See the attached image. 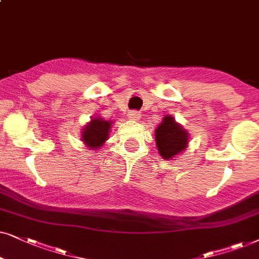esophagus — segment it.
I'll return each mask as SVG.
<instances>
[{"instance_id": "esophagus-1", "label": "esophagus", "mask_w": 259, "mask_h": 259, "mask_svg": "<svg viewBox=\"0 0 259 259\" xmlns=\"http://www.w3.org/2000/svg\"><path fill=\"white\" fill-rule=\"evenodd\" d=\"M127 118L132 119V120H140L141 115H140V112H137V111H130L129 115H127Z\"/></svg>"}]
</instances>
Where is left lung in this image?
<instances>
[{
    "instance_id": "8db88e82",
    "label": "left lung",
    "mask_w": 259,
    "mask_h": 259,
    "mask_svg": "<svg viewBox=\"0 0 259 259\" xmlns=\"http://www.w3.org/2000/svg\"><path fill=\"white\" fill-rule=\"evenodd\" d=\"M155 141L158 154L164 160H174L185 151L189 142V134L175 117L167 115L155 129Z\"/></svg>"
}]
</instances>
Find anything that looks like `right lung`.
Returning <instances> with one entry per match:
<instances>
[{
  "mask_svg": "<svg viewBox=\"0 0 259 259\" xmlns=\"http://www.w3.org/2000/svg\"><path fill=\"white\" fill-rule=\"evenodd\" d=\"M113 120L104 119L101 116L92 117L81 129L80 139L91 150H98L109 139Z\"/></svg>",
  "mask_w": 259,
  "mask_h": 259,
  "instance_id": "1",
  "label": "right lung"
}]
</instances>
